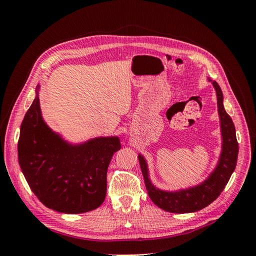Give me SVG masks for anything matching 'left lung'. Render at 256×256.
<instances>
[{"mask_svg":"<svg viewBox=\"0 0 256 256\" xmlns=\"http://www.w3.org/2000/svg\"><path fill=\"white\" fill-rule=\"evenodd\" d=\"M212 82L216 95L218 114L221 130V154L214 171L204 182L186 189L176 191H166L157 188L150 180L148 166L143 154H138L141 171L144 177L145 187L154 205L166 212L173 214H187L200 210L218 198L226 188L230 175L236 168L238 158V143L236 130L230 116L226 113L223 106V94L216 81L207 78Z\"/></svg>","mask_w":256,"mask_h":256,"instance_id":"left-lung-1","label":"left lung"}]
</instances>
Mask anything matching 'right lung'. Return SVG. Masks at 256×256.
I'll use <instances>...</instances> for the list:
<instances>
[{
  "label": "right lung",
  "instance_id": "1",
  "mask_svg": "<svg viewBox=\"0 0 256 256\" xmlns=\"http://www.w3.org/2000/svg\"><path fill=\"white\" fill-rule=\"evenodd\" d=\"M40 85L20 127L18 160L30 190L40 202L63 214L98 208L106 194V172L118 136H99L72 144L42 118Z\"/></svg>",
  "mask_w": 256,
  "mask_h": 256
}]
</instances>
